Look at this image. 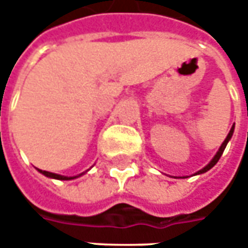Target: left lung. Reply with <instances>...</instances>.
Here are the masks:
<instances>
[{"label": "left lung", "mask_w": 248, "mask_h": 248, "mask_svg": "<svg viewBox=\"0 0 248 248\" xmlns=\"http://www.w3.org/2000/svg\"><path fill=\"white\" fill-rule=\"evenodd\" d=\"M233 131H234V125H232V128H231V131H229L228 137L225 138V140L222 142V145H221V148L218 149V152H217V155H215L214 157H213V160H211V161H210V163H208V164H207V166H205L203 170L197 171V172H196V175H197V174H203V172H207L208 170H211V168H213V167H214L215 164L218 163V160H219V158H221V156H222V153H224V150H225V148H226V145H228V142L231 140L232 135H233Z\"/></svg>", "instance_id": "1"}]
</instances>
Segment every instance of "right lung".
Listing matches in <instances>:
<instances>
[{
  "label": "right lung",
  "instance_id": "add662e5",
  "mask_svg": "<svg viewBox=\"0 0 248 248\" xmlns=\"http://www.w3.org/2000/svg\"><path fill=\"white\" fill-rule=\"evenodd\" d=\"M43 175L48 176V178H53V179H59V181H69V179H74V178H78V176H81L82 174L77 176H64V175H59V174H55V172H49V171H43V170H38Z\"/></svg>",
  "mask_w": 248,
  "mask_h": 248
}]
</instances>
